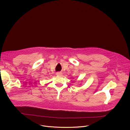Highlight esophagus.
Returning <instances> with one entry per match:
<instances>
[{"instance_id": "esophagus-1", "label": "esophagus", "mask_w": 130, "mask_h": 130, "mask_svg": "<svg viewBox=\"0 0 130 130\" xmlns=\"http://www.w3.org/2000/svg\"><path fill=\"white\" fill-rule=\"evenodd\" d=\"M56 75H62V73L61 72H58L56 73Z\"/></svg>"}]
</instances>
